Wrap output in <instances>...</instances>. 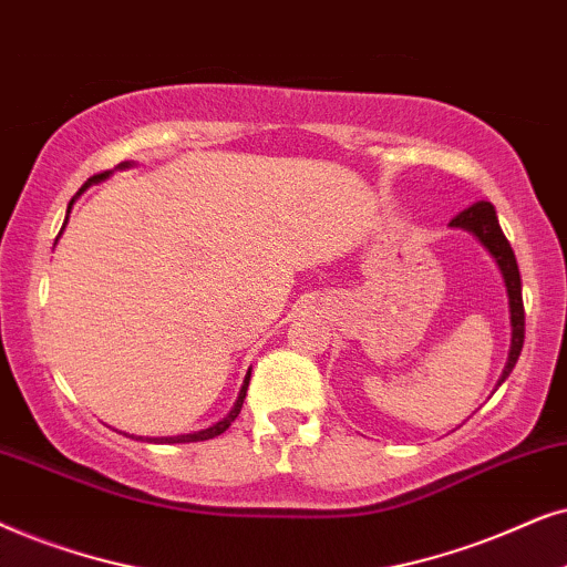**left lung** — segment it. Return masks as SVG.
Masks as SVG:
<instances>
[{
  "label": "left lung",
  "mask_w": 567,
  "mask_h": 567,
  "mask_svg": "<svg viewBox=\"0 0 567 567\" xmlns=\"http://www.w3.org/2000/svg\"><path fill=\"white\" fill-rule=\"evenodd\" d=\"M451 228H464L480 238V244L485 246L489 254H493L497 267H501L505 288H508L513 337H511L508 362H505V371L501 375V381H497V386H501V383L511 375L513 365H516V360L520 354V347H524V298H520V275H518L516 256H513L508 238L503 236L501 223H497V215H495V207L485 199L474 202L472 207L462 209V213L451 220Z\"/></svg>",
  "instance_id": "8db88e82"
}]
</instances>
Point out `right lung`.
Returning a JSON list of instances; mask_svg holds the SVG:
<instances>
[{
    "instance_id": "right-lung-1",
    "label": "right lung",
    "mask_w": 567,
    "mask_h": 567,
    "mask_svg": "<svg viewBox=\"0 0 567 567\" xmlns=\"http://www.w3.org/2000/svg\"><path fill=\"white\" fill-rule=\"evenodd\" d=\"M124 168H126V165H124ZM105 176H109V173H97V176L87 178V184L82 186L80 192H85V188H87L90 184H95V181H103ZM80 192H78V194H80ZM72 202H74V199H72ZM72 202H70V209H72ZM70 209H66V220H70ZM248 379H251V371H248V375H246V381H244V389H240V394H238V399H236V406H233L228 417H223L220 422H217V425L207 427V430H199V433H188V435H173V437H147V441H150V443H194V441H209V437H215V435L225 433V430L230 427V422L236 420L238 414H240V406H244L246 389H248Z\"/></svg>"
}]
</instances>
